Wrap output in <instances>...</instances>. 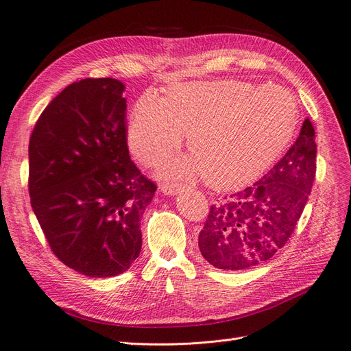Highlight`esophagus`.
Wrapping results in <instances>:
<instances>
[{"mask_svg": "<svg viewBox=\"0 0 351 351\" xmlns=\"http://www.w3.org/2000/svg\"><path fill=\"white\" fill-rule=\"evenodd\" d=\"M161 192L164 195H177L180 192V186L178 184H168V183H165L161 187Z\"/></svg>", "mask_w": 351, "mask_h": 351, "instance_id": "obj_1", "label": "esophagus"}]
</instances>
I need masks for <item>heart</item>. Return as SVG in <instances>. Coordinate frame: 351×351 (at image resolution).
Listing matches in <instances>:
<instances>
[{
    "mask_svg": "<svg viewBox=\"0 0 351 351\" xmlns=\"http://www.w3.org/2000/svg\"><path fill=\"white\" fill-rule=\"evenodd\" d=\"M297 121L291 93L275 84L174 83L165 99L146 92L134 104L129 143L143 164L158 165L187 134L190 156L169 169V176L200 173L209 187L228 190L261 176L290 143Z\"/></svg>",
    "mask_w": 351,
    "mask_h": 351,
    "instance_id": "heart-1",
    "label": "heart"
}]
</instances>
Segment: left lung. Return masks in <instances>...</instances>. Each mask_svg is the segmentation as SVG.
Segmentation results:
<instances>
[{"label":"left lung","instance_id":"1","mask_svg":"<svg viewBox=\"0 0 351 351\" xmlns=\"http://www.w3.org/2000/svg\"><path fill=\"white\" fill-rule=\"evenodd\" d=\"M316 174V143L306 119L281 161L252 187L212 205L199 249L212 267L241 271L278 253L300 219Z\"/></svg>","mask_w":351,"mask_h":351}]
</instances>
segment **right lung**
Here are the masks:
<instances>
[{
  "label": "right lung",
  "mask_w": 351,
  "mask_h": 351,
  "mask_svg": "<svg viewBox=\"0 0 351 351\" xmlns=\"http://www.w3.org/2000/svg\"><path fill=\"white\" fill-rule=\"evenodd\" d=\"M124 84L74 82L49 102L29 141L30 205L52 253L88 277H114L142 249L156 192L130 159Z\"/></svg>",
  "instance_id": "obj_1"
}]
</instances>
